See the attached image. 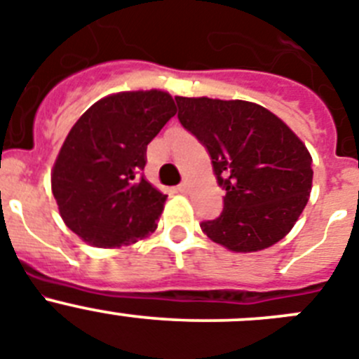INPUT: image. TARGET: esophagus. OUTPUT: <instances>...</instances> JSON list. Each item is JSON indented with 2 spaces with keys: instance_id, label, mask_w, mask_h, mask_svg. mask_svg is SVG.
Masks as SVG:
<instances>
[{
  "instance_id": "34e87169",
  "label": "esophagus",
  "mask_w": 359,
  "mask_h": 359,
  "mask_svg": "<svg viewBox=\"0 0 359 359\" xmlns=\"http://www.w3.org/2000/svg\"><path fill=\"white\" fill-rule=\"evenodd\" d=\"M179 191L180 193H187V191H189V180H182V182L179 184Z\"/></svg>"
}]
</instances>
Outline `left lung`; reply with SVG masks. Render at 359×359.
I'll return each mask as SVG.
<instances>
[{"mask_svg":"<svg viewBox=\"0 0 359 359\" xmlns=\"http://www.w3.org/2000/svg\"><path fill=\"white\" fill-rule=\"evenodd\" d=\"M179 121L208 148L224 211L200 227L232 252L272 247L292 231L311 193V156L292 128L243 100L175 96Z\"/></svg>","mask_w":359,"mask_h":359,"instance_id":"1","label":"left lung"}]
</instances>
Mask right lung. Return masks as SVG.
Masks as SVG:
<instances>
[{"mask_svg":"<svg viewBox=\"0 0 359 359\" xmlns=\"http://www.w3.org/2000/svg\"><path fill=\"white\" fill-rule=\"evenodd\" d=\"M175 114L168 93L130 91L105 96L73 125L51 191L64 224L86 243L116 248L156 231L168 195L143 177L147 147Z\"/></svg>","mask_w":359,"mask_h":359,"instance_id":"1","label":"right lung"}]
</instances>
